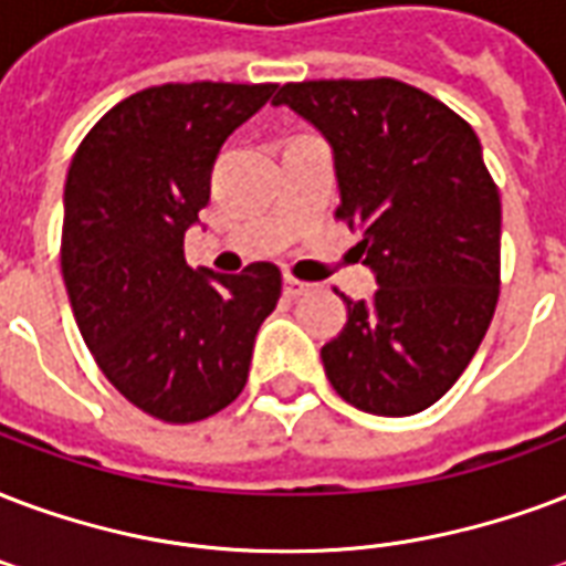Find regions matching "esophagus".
I'll return each instance as SVG.
<instances>
[{"instance_id":"obj_1","label":"esophagus","mask_w":566,"mask_h":566,"mask_svg":"<svg viewBox=\"0 0 566 566\" xmlns=\"http://www.w3.org/2000/svg\"><path fill=\"white\" fill-rule=\"evenodd\" d=\"M312 291V284L300 282V279H293V275H284V293L287 296H302V293Z\"/></svg>"}]
</instances>
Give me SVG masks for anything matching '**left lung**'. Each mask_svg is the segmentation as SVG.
<instances>
[{
  "label": "left lung",
  "mask_w": 566,
  "mask_h": 566,
  "mask_svg": "<svg viewBox=\"0 0 566 566\" xmlns=\"http://www.w3.org/2000/svg\"><path fill=\"white\" fill-rule=\"evenodd\" d=\"M291 106L332 145L338 219L356 228L374 300L321 350L340 398L370 416H416L454 386L499 302L502 201L457 112L407 82H287Z\"/></svg>",
  "instance_id": "8db88e82"
}]
</instances>
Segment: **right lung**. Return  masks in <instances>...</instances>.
<instances>
[{
    "label": "right lung",
    "instance_id": "1",
    "mask_svg": "<svg viewBox=\"0 0 566 566\" xmlns=\"http://www.w3.org/2000/svg\"><path fill=\"white\" fill-rule=\"evenodd\" d=\"M275 88L154 85L112 106L73 154L62 226L73 317L112 386L168 424L237 400L254 335L282 296L275 264L222 275L184 258L219 148Z\"/></svg>",
    "mask_w": 566,
    "mask_h": 566
}]
</instances>
